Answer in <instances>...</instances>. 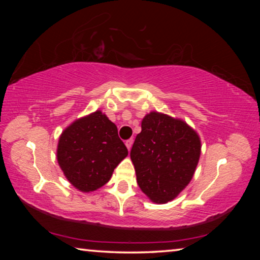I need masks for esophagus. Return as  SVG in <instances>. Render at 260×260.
Returning a JSON list of instances; mask_svg holds the SVG:
<instances>
[{
    "label": "esophagus",
    "instance_id": "obj_1",
    "mask_svg": "<svg viewBox=\"0 0 260 260\" xmlns=\"http://www.w3.org/2000/svg\"><path fill=\"white\" fill-rule=\"evenodd\" d=\"M133 142H134V140H133V139H129V140H127L126 142H125L126 147H127V149H128V150H131L132 146H133Z\"/></svg>",
    "mask_w": 260,
    "mask_h": 260
}]
</instances>
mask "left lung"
I'll return each mask as SVG.
<instances>
[{"instance_id":"left-lung-1","label":"left lung","mask_w":260,"mask_h":260,"mask_svg":"<svg viewBox=\"0 0 260 260\" xmlns=\"http://www.w3.org/2000/svg\"><path fill=\"white\" fill-rule=\"evenodd\" d=\"M131 150L136 180L153 203L174 200L190 182L199 164V134L181 119L152 111L143 118Z\"/></svg>"}]
</instances>
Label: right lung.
<instances>
[{"instance_id":"obj_1","label":"right lung","mask_w":260,"mask_h":260,"mask_svg":"<svg viewBox=\"0 0 260 260\" xmlns=\"http://www.w3.org/2000/svg\"><path fill=\"white\" fill-rule=\"evenodd\" d=\"M127 155L117 126L100 110L73 121L59 136L57 147L61 171L82 192L104 186Z\"/></svg>"}]
</instances>
